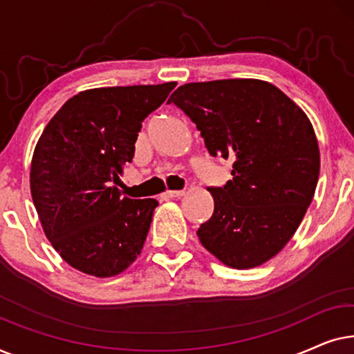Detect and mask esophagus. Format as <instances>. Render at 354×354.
I'll list each match as a JSON object with an SVG mask.
<instances>
[{
	"label": "esophagus",
	"mask_w": 354,
	"mask_h": 354,
	"mask_svg": "<svg viewBox=\"0 0 354 354\" xmlns=\"http://www.w3.org/2000/svg\"><path fill=\"white\" fill-rule=\"evenodd\" d=\"M185 195V192L183 190H167L166 193H164V198H180Z\"/></svg>",
	"instance_id": "obj_1"
}]
</instances>
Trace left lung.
Instances as JSON below:
<instances>
[{
    "label": "left lung",
    "instance_id": "left-lung-1",
    "mask_svg": "<svg viewBox=\"0 0 354 354\" xmlns=\"http://www.w3.org/2000/svg\"><path fill=\"white\" fill-rule=\"evenodd\" d=\"M167 103L196 124L211 156L232 161V180L209 188L214 212L196 232L201 245L234 269L274 258L316 192L321 156L311 120L283 91L258 79L185 84Z\"/></svg>",
    "mask_w": 354,
    "mask_h": 354
}]
</instances>
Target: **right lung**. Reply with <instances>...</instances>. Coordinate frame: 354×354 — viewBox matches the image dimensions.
Returning a JSON list of instances; mask_svg holds the SVG:
<instances>
[{"label":"right lung","instance_id":"add662e5","mask_svg":"<svg viewBox=\"0 0 354 354\" xmlns=\"http://www.w3.org/2000/svg\"><path fill=\"white\" fill-rule=\"evenodd\" d=\"M176 82L108 86L67 100L43 130L30 167L32 200L46 239L80 272L113 277L142 253L158 201L120 196L148 114Z\"/></svg>","mask_w":354,"mask_h":354}]
</instances>
